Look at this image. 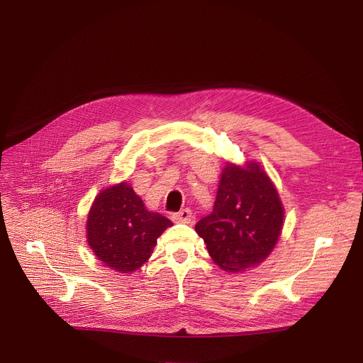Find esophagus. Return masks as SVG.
Returning a JSON list of instances; mask_svg holds the SVG:
<instances>
[{
    "label": "esophagus",
    "instance_id": "obj_1",
    "mask_svg": "<svg viewBox=\"0 0 363 363\" xmlns=\"http://www.w3.org/2000/svg\"><path fill=\"white\" fill-rule=\"evenodd\" d=\"M172 221L174 223H179V224H186V223H189L191 221V218H192V211L191 208H182L180 212H177V213H172Z\"/></svg>",
    "mask_w": 363,
    "mask_h": 363
}]
</instances>
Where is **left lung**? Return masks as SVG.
<instances>
[{
    "label": "left lung",
    "instance_id": "1",
    "mask_svg": "<svg viewBox=\"0 0 363 363\" xmlns=\"http://www.w3.org/2000/svg\"><path fill=\"white\" fill-rule=\"evenodd\" d=\"M283 206L267 172L257 163L239 168L227 163L212 213L195 224L208 255L224 271L255 267L276 245Z\"/></svg>",
    "mask_w": 363,
    "mask_h": 363
}]
</instances>
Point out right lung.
<instances>
[{
    "label": "right lung",
    "mask_w": 363,
    "mask_h": 363,
    "mask_svg": "<svg viewBox=\"0 0 363 363\" xmlns=\"http://www.w3.org/2000/svg\"><path fill=\"white\" fill-rule=\"evenodd\" d=\"M172 223L148 212L127 183L104 189L87 216V244L104 265L119 272L140 268L151 256L157 238Z\"/></svg>",
    "instance_id": "1"
}]
</instances>
